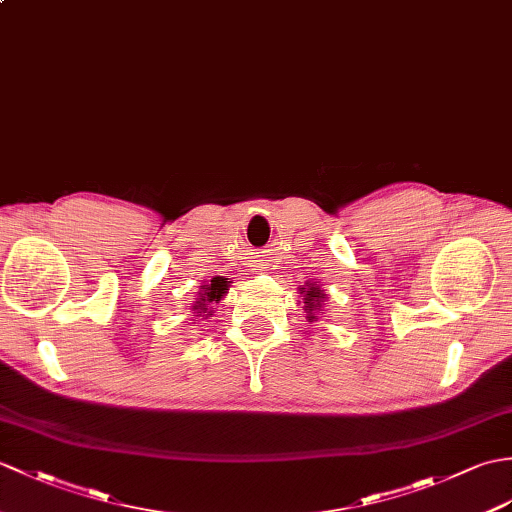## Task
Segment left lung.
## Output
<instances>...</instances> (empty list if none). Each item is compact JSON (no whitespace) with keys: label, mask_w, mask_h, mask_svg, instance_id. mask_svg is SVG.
<instances>
[{"label":"left lung","mask_w":512,"mask_h":512,"mask_svg":"<svg viewBox=\"0 0 512 512\" xmlns=\"http://www.w3.org/2000/svg\"><path fill=\"white\" fill-rule=\"evenodd\" d=\"M301 294L305 296V299H303V303H305L303 310L307 314V320H310V323H314L316 312H320V307H323L325 294H323V290L318 288L316 283H310V288H301Z\"/></svg>","instance_id":"8db88e82"}]
</instances>
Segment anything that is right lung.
Instances as JSON below:
<instances>
[{
  "instance_id": "1",
  "label": "right lung",
  "mask_w": 512,
  "mask_h": 512,
  "mask_svg": "<svg viewBox=\"0 0 512 512\" xmlns=\"http://www.w3.org/2000/svg\"><path fill=\"white\" fill-rule=\"evenodd\" d=\"M229 288V281L224 279V277H213L211 279V283H207V285H202V292H200V299L194 303V307L192 310L196 312V316H211V312H213V307L209 310V303H213V301H220L222 296H224V290Z\"/></svg>"
}]
</instances>
